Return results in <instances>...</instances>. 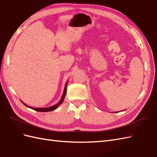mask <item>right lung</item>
<instances>
[{"instance_id":"add662e5","label":"right lung","mask_w":157,"mask_h":157,"mask_svg":"<svg viewBox=\"0 0 157 157\" xmlns=\"http://www.w3.org/2000/svg\"><path fill=\"white\" fill-rule=\"evenodd\" d=\"M67 82L66 83V85H65V87H64V90H63V95L62 96L61 98V99H60V101L57 103L56 104V105H53V106H51V107H38V108H35V107H32L30 106H29L28 105H26V103H24L23 101H21V102L25 105V106L28 107L30 108V109H34L35 111H40V112H48V111H54L56 109H57V108L58 107V106L59 105H61V104L63 103V100H64V98H65V96L66 95V90H67Z\"/></svg>"}]
</instances>
